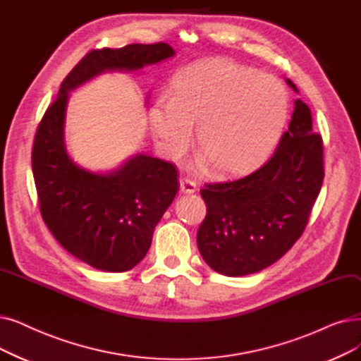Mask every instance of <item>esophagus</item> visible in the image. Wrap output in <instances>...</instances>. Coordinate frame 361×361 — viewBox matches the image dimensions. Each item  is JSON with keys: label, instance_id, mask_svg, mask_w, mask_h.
I'll use <instances>...</instances> for the list:
<instances>
[{"label": "esophagus", "instance_id": "obj_1", "mask_svg": "<svg viewBox=\"0 0 361 361\" xmlns=\"http://www.w3.org/2000/svg\"><path fill=\"white\" fill-rule=\"evenodd\" d=\"M197 190V185L195 181L189 180V178H181L180 180V192L185 193V195H192Z\"/></svg>", "mask_w": 361, "mask_h": 361}]
</instances>
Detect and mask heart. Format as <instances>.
<instances>
[{
    "label": "heart",
    "mask_w": 361,
    "mask_h": 361,
    "mask_svg": "<svg viewBox=\"0 0 361 361\" xmlns=\"http://www.w3.org/2000/svg\"><path fill=\"white\" fill-rule=\"evenodd\" d=\"M288 112V94L274 76L227 59H207L181 69L166 94L149 109L159 152L177 159L197 125L199 150L216 176L234 177L259 165L274 147Z\"/></svg>",
    "instance_id": "heart-1"
}]
</instances>
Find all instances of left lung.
Listing matches in <instances>:
<instances>
[{"label":"left lung","mask_w":361,"mask_h":361,"mask_svg":"<svg viewBox=\"0 0 361 361\" xmlns=\"http://www.w3.org/2000/svg\"><path fill=\"white\" fill-rule=\"evenodd\" d=\"M323 178V140L312 130L310 107L296 99L270 161L243 178L200 190L207 203L196 239L202 258L231 277L267 269L301 238Z\"/></svg>","instance_id":"1"}]
</instances>
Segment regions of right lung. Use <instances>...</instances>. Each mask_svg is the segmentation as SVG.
Instances as JSON below:
<instances>
[{"label": "right lung", "instance_id": "add662e5", "mask_svg": "<svg viewBox=\"0 0 361 361\" xmlns=\"http://www.w3.org/2000/svg\"><path fill=\"white\" fill-rule=\"evenodd\" d=\"M176 51L165 42L92 50L60 85L35 134L32 172L44 223L69 254L103 271H127L142 261L153 230L174 200L177 168L145 153L100 174L76 165L65 145L69 91L103 72H133Z\"/></svg>", "mask_w": 361, "mask_h": 361}]
</instances>
